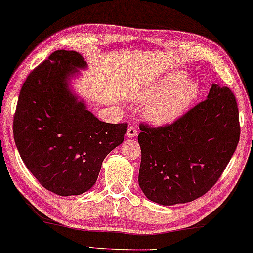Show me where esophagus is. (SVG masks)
Listing matches in <instances>:
<instances>
[{
	"instance_id": "1",
	"label": "esophagus",
	"mask_w": 253,
	"mask_h": 253,
	"mask_svg": "<svg viewBox=\"0 0 253 253\" xmlns=\"http://www.w3.org/2000/svg\"><path fill=\"white\" fill-rule=\"evenodd\" d=\"M137 134H138V131H137V129H135V126H131L127 127V131H126L127 138H134Z\"/></svg>"
}]
</instances>
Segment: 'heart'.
I'll return each instance as SVG.
<instances>
[{
    "mask_svg": "<svg viewBox=\"0 0 253 253\" xmlns=\"http://www.w3.org/2000/svg\"><path fill=\"white\" fill-rule=\"evenodd\" d=\"M185 78L184 72L169 73L135 95V102H150L143 112L150 123L156 126L173 123L197 102L199 84Z\"/></svg>",
    "mask_w": 253,
    "mask_h": 253,
    "instance_id": "b5f03b06",
    "label": "heart"
}]
</instances>
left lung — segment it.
Returning <instances> with one entry per match:
<instances>
[{"label":"left lung","instance_id":"1","mask_svg":"<svg viewBox=\"0 0 253 253\" xmlns=\"http://www.w3.org/2000/svg\"><path fill=\"white\" fill-rule=\"evenodd\" d=\"M139 185L159 205L185 204L219 180L240 139L239 108L227 87L216 84L207 99L170 124L140 123Z\"/></svg>","mask_w":253,"mask_h":253}]
</instances>
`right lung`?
Listing matches in <instances>:
<instances>
[{
    "instance_id": "add662e5",
    "label": "right lung",
    "mask_w": 253,
    "mask_h": 253,
    "mask_svg": "<svg viewBox=\"0 0 253 253\" xmlns=\"http://www.w3.org/2000/svg\"><path fill=\"white\" fill-rule=\"evenodd\" d=\"M86 67L75 50H55L27 77L15 108L13 137L21 159L59 196L88 191L127 129V123L99 121L70 90L69 77Z\"/></svg>"
}]
</instances>
